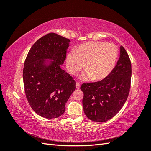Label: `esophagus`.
I'll return each mask as SVG.
<instances>
[{"label": "esophagus", "instance_id": "obj_1", "mask_svg": "<svg viewBox=\"0 0 151 151\" xmlns=\"http://www.w3.org/2000/svg\"><path fill=\"white\" fill-rule=\"evenodd\" d=\"M80 87H81L80 84L78 83H76V88L77 89H80Z\"/></svg>", "mask_w": 151, "mask_h": 151}]
</instances>
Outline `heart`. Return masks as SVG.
Wrapping results in <instances>:
<instances>
[{
    "label": "heart",
    "instance_id": "obj_1",
    "mask_svg": "<svg viewBox=\"0 0 151 151\" xmlns=\"http://www.w3.org/2000/svg\"><path fill=\"white\" fill-rule=\"evenodd\" d=\"M118 56V49L115 44L88 42L80 45L76 52L67 54L66 66L73 75L77 74L84 66L86 70L79 76V79L87 81L92 78L93 81H97L110 74Z\"/></svg>",
    "mask_w": 151,
    "mask_h": 151
}]
</instances>
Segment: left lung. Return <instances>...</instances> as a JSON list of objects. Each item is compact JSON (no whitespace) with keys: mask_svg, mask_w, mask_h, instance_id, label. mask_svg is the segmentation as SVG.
Segmentation results:
<instances>
[{"mask_svg":"<svg viewBox=\"0 0 151 151\" xmlns=\"http://www.w3.org/2000/svg\"><path fill=\"white\" fill-rule=\"evenodd\" d=\"M131 76L129 57L121 46L119 59L110 74L100 81L81 86L86 116L94 122H103L116 115L129 96Z\"/></svg>","mask_w":151,"mask_h":151,"instance_id":"1","label":"left lung"}]
</instances>
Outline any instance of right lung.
Listing matches in <instances>:
<instances>
[{"mask_svg":"<svg viewBox=\"0 0 151 151\" xmlns=\"http://www.w3.org/2000/svg\"><path fill=\"white\" fill-rule=\"evenodd\" d=\"M70 40L51 33L38 40L26 57L23 68L26 96L33 111L55 118L76 89V81L62 69Z\"/></svg>","mask_w":151,"mask_h":151,"instance_id":"1","label":"right lung"}]
</instances>
